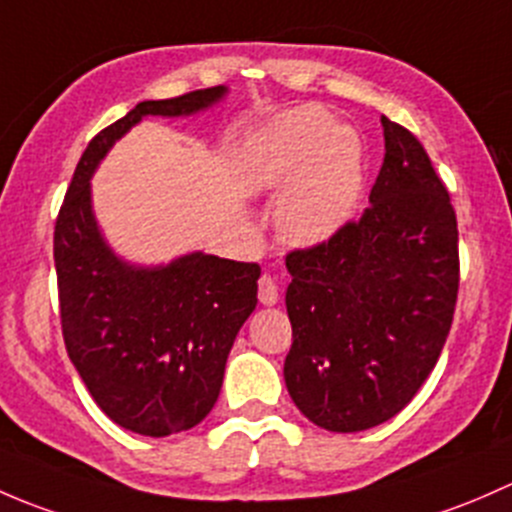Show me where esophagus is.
Returning a JSON list of instances; mask_svg holds the SVG:
<instances>
[{
	"instance_id": "34e87169",
	"label": "esophagus",
	"mask_w": 512,
	"mask_h": 512,
	"mask_svg": "<svg viewBox=\"0 0 512 512\" xmlns=\"http://www.w3.org/2000/svg\"><path fill=\"white\" fill-rule=\"evenodd\" d=\"M278 298H281V293H278V283L273 281L268 273H263L261 281H258V300H261L263 305H276Z\"/></svg>"
}]
</instances>
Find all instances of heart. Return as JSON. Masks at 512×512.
I'll list each match as a JSON object with an SVG mask.
<instances>
[{
    "label": "heart",
    "instance_id": "heart-1",
    "mask_svg": "<svg viewBox=\"0 0 512 512\" xmlns=\"http://www.w3.org/2000/svg\"><path fill=\"white\" fill-rule=\"evenodd\" d=\"M293 176L276 207L278 234L291 244H320L340 229L360 197L362 150L355 133L337 128L318 108L273 123L251 147L244 182L258 192L283 187Z\"/></svg>",
    "mask_w": 512,
    "mask_h": 512
}]
</instances>
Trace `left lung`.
<instances>
[{"mask_svg":"<svg viewBox=\"0 0 512 512\" xmlns=\"http://www.w3.org/2000/svg\"><path fill=\"white\" fill-rule=\"evenodd\" d=\"M384 162L360 219L286 256L295 407L328 431L402 412L436 367L458 295V226L424 145L382 118Z\"/></svg>","mask_w":512,"mask_h":512,"instance_id":"8db88e82","label":"left lung"}]
</instances>
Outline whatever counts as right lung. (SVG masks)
Segmentation results:
<instances>
[{
    "label": "right lung",
    "instance_id": "add662e5",
    "mask_svg": "<svg viewBox=\"0 0 512 512\" xmlns=\"http://www.w3.org/2000/svg\"><path fill=\"white\" fill-rule=\"evenodd\" d=\"M224 93L214 86L142 100L100 130L78 160L54 229L68 357L115 424L155 439L192 429L212 412L236 333L258 303L261 268L202 251L157 268L120 261L93 217L91 177L145 115H192Z\"/></svg>",
    "mask_w": 512,
    "mask_h": 512
}]
</instances>
